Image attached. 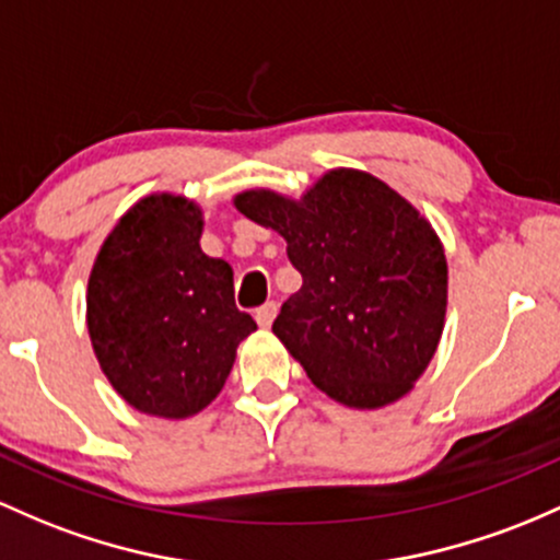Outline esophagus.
I'll list each match as a JSON object with an SVG mask.
<instances>
[{"label": "esophagus", "mask_w": 560, "mask_h": 560, "mask_svg": "<svg viewBox=\"0 0 560 560\" xmlns=\"http://www.w3.org/2000/svg\"><path fill=\"white\" fill-rule=\"evenodd\" d=\"M276 311H279V305H276L273 300H270V303H266V305H260V308L255 311V318H257V324H260L262 329H268L270 324H273V318H276Z\"/></svg>", "instance_id": "34e87169"}]
</instances>
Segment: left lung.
Masks as SVG:
<instances>
[{
    "label": "left lung",
    "mask_w": 560,
    "mask_h": 560,
    "mask_svg": "<svg viewBox=\"0 0 560 560\" xmlns=\"http://www.w3.org/2000/svg\"><path fill=\"white\" fill-rule=\"evenodd\" d=\"M233 205L284 236L303 276L273 335L311 383L353 409L407 396L446 318L450 268L433 225L388 183L348 167L324 172L300 199L252 188Z\"/></svg>",
    "instance_id": "1"
}]
</instances>
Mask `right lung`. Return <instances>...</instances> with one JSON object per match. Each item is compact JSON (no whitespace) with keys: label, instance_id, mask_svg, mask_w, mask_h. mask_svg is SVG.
Instances as JSON below:
<instances>
[{"label":"right lung","instance_id":"1","mask_svg":"<svg viewBox=\"0 0 560 560\" xmlns=\"http://www.w3.org/2000/svg\"><path fill=\"white\" fill-rule=\"evenodd\" d=\"M196 201L151 194L114 225L88 281L92 350L130 407L186 420L212 404L257 329L233 303V270L201 252Z\"/></svg>","mask_w":560,"mask_h":560}]
</instances>
